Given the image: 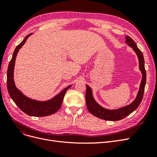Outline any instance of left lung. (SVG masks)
<instances>
[{"label": "left lung", "instance_id": "left-lung-1", "mask_svg": "<svg viewBox=\"0 0 157 157\" xmlns=\"http://www.w3.org/2000/svg\"><path fill=\"white\" fill-rule=\"evenodd\" d=\"M126 44H128L136 54L139 61V69L142 75V78L140 85V88L137 92L136 98L129 105H125L116 109H108L103 107L95 100L93 96L92 90L89 86H86V103L88 110L93 115L103 120L109 121H117L125 118L130 113L134 111L138 107L144 96V90L146 84V71L145 69V61L144 55L141 50L137 48L135 42L130 36H126Z\"/></svg>", "mask_w": 157, "mask_h": 157}]
</instances>
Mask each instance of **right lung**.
<instances>
[{
	"label": "right lung",
	"instance_id": "right-lung-1",
	"mask_svg": "<svg viewBox=\"0 0 157 157\" xmlns=\"http://www.w3.org/2000/svg\"><path fill=\"white\" fill-rule=\"evenodd\" d=\"M33 33H30L25 37L21 43L16 47L12 58L9 63L7 71V88L10 98L17 106L27 115L32 117H45L52 115L58 111L61 107L65 94L71 85L63 89L54 98L46 101H38L25 96L20 90H18L14 82L13 70L16 58L19 50L23 46L27 39Z\"/></svg>",
	"mask_w": 157,
	"mask_h": 157
}]
</instances>
